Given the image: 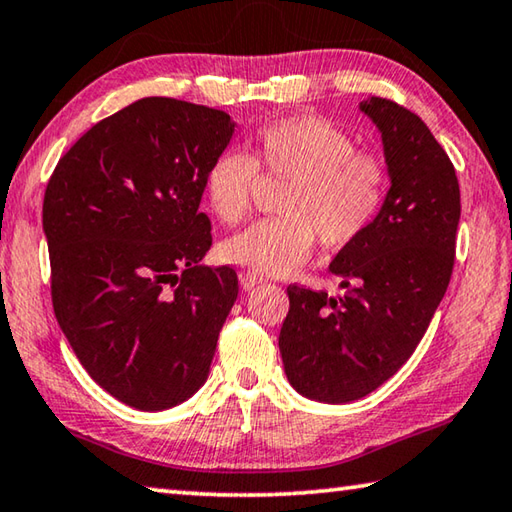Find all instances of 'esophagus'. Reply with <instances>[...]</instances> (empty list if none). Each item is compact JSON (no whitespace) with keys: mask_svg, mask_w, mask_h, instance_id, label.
<instances>
[{"mask_svg":"<svg viewBox=\"0 0 512 512\" xmlns=\"http://www.w3.org/2000/svg\"><path fill=\"white\" fill-rule=\"evenodd\" d=\"M264 280H262V277H259L257 273H241L239 275V284H241V288H244V291H253V288L255 286H259V284H262Z\"/></svg>","mask_w":512,"mask_h":512,"instance_id":"1","label":"esophagus"}]
</instances>
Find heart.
<instances>
[{"mask_svg": "<svg viewBox=\"0 0 512 512\" xmlns=\"http://www.w3.org/2000/svg\"><path fill=\"white\" fill-rule=\"evenodd\" d=\"M257 170L291 179L280 219H264L221 244V257L257 275L286 277L311 257L315 239L345 246L376 219L385 197V170L356 154L351 136L329 120L291 116L264 125L250 156L224 150L210 163L203 194L212 215L232 226L246 217Z\"/></svg>", "mask_w": 512, "mask_h": 512, "instance_id": "heart-1", "label": "heart"}]
</instances>
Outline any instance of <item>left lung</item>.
Masks as SVG:
<instances>
[{
    "label": "left lung",
    "mask_w": 512,
    "mask_h": 512,
    "mask_svg": "<svg viewBox=\"0 0 512 512\" xmlns=\"http://www.w3.org/2000/svg\"><path fill=\"white\" fill-rule=\"evenodd\" d=\"M358 109L383 141L389 190L329 264L345 295L288 286L280 331L288 383L329 405L371 394L412 356L450 284L461 217L457 174L423 120L376 96Z\"/></svg>",
    "instance_id": "obj_1"
}]
</instances>
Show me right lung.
Returning a JSON list of instances; mask_svg holds the SVG:
<instances>
[{
    "label": "right lung",
    "instance_id": "obj_1",
    "mask_svg": "<svg viewBox=\"0 0 512 512\" xmlns=\"http://www.w3.org/2000/svg\"><path fill=\"white\" fill-rule=\"evenodd\" d=\"M237 123L143 98L100 120L46 185L53 311L89 376L120 403L170 410L208 380L237 273L208 268L203 179Z\"/></svg>",
    "mask_w": 512,
    "mask_h": 512
}]
</instances>
